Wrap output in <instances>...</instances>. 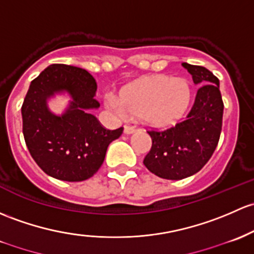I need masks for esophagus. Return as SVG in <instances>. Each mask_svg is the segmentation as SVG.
I'll use <instances>...</instances> for the list:
<instances>
[{"mask_svg":"<svg viewBox=\"0 0 254 254\" xmlns=\"http://www.w3.org/2000/svg\"><path fill=\"white\" fill-rule=\"evenodd\" d=\"M136 131V127H130V125H125L124 127V134L130 135V134H134Z\"/></svg>","mask_w":254,"mask_h":254,"instance_id":"1","label":"esophagus"}]
</instances>
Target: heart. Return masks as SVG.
<instances>
[{"instance_id":"1","label":"heart","mask_w":254,"mask_h":254,"mask_svg":"<svg viewBox=\"0 0 254 254\" xmlns=\"http://www.w3.org/2000/svg\"><path fill=\"white\" fill-rule=\"evenodd\" d=\"M191 96V85L186 79L153 74L125 86L119 100L109 93L105 102L117 113L140 117L154 127H169L184 118Z\"/></svg>"}]
</instances>
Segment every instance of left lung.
<instances>
[{"instance_id": "8db88e82", "label": "left lung", "mask_w": 254, "mask_h": 254, "mask_svg": "<svg viewBox=\"0 0 254 254\" xmlns=\"http://www.w3.org/2000/svg\"><path fill=\"white\" fill-rule=\"evenodd\" d=\"M198 85L193 106L184 122L164 131H148L152 147L143 159L151 173L168 180L196 174L217 147L223 125L224 103L219 80L201 65L183 63Z\"/></svg>"}]
</instances>
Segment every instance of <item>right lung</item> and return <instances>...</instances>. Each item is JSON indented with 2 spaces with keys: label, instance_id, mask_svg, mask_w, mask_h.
Wrapping results in <instances>:
<instances>
[{
  "label": "right lung",
  "instance_id": "add662e5",
  "mask_svg": "<svg viewBox=\"0 0 254 254\" xmlns=\"http://www.w3.org/2000/svg\"><path fill=\"white\" fill-rule=\"evenodd\" d=\"M97 84L87 70L66 64H52L31 81L21 106L23 135L36 164L52 178L82 181L96 174L105 161L109 143L123 127L107 130L90 113ZM57 93L72 98L63 115L49 111L47 101Z\"/></svg>",
  "mask_w": 254,
  "mask_h": 254
}]
</instances>
